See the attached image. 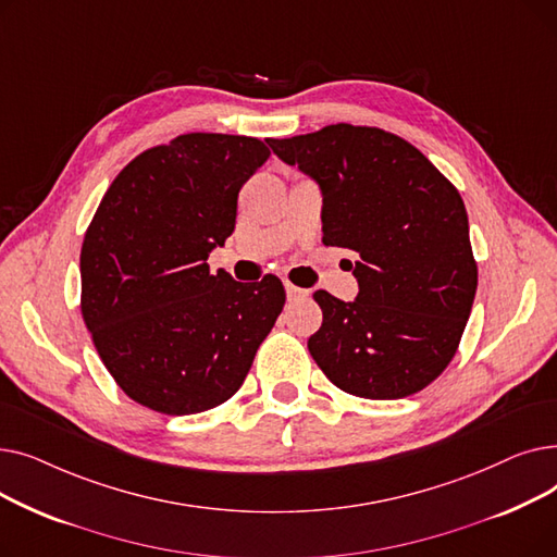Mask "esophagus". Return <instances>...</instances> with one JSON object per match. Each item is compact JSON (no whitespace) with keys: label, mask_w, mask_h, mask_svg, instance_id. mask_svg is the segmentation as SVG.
Wrapping results in <instances>:
<instances>
[{"label":"esophagus","mask_w":557,"mask_h":557,"mask_svg":"<svg viewBox=\"0 0 557 557\" xmlns=\"http://www.w3.org/2000/svg\"><path fill=\"white\" fill-rule=\"evenodd\" d=\"M286 298H288L290 302L307 300V298H309V290H307V288H300V286H296V284H290V282H286Z\"/></svg>","instance_id":"obj_1"}]
</instances>
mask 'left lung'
Masks as SVG:
<instances>
[{
    "instance_id": "8db88e82",
    "label": "left lung",
    "mask_w": 557,
    "mask_h": 557,
    "mask_svg": "<svg viewBox=\"0 0 557 557\" xmlns=\"http://www.w3.org/2000/svg\"><path fill=\"white\" fill-rule=\"evenodd\" d=\"M323 191V244L359 255L355 302L315 290L323 325L309 338L318 368L341 391L401 399L454 359L479 269L458 189L406 139L334 124L267 139Z\"/></svg>"
}]
</instances>
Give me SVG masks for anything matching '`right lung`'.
<instances>
[{
    "instance_id": "obj_1",
    "label": "right lung",
    "mask_w": 557,
    "mask_h": 557,
    "mask_svg": "<svg viewBox=\"0 0 557 557\" xmlns=\"http://www.w3.org/2000/svg\"><path fill=\"white\" fill-rule=\"evenodd\" d=\"M269 156L257 137L178 135L131 160L87 225L85 327L116 386L151 411L191 416L227 401L282 313L280 277L237 282L208 263Z\"/></svg>"
}]
</instances>
